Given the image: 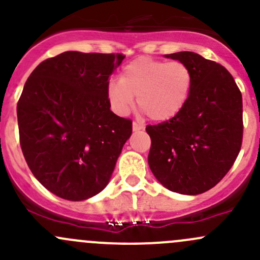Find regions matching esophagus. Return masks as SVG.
Segmentation results:
<instances>
[{
  "instance_id": "34e87169",
  "label": "esophagus",
  "mask_w": 260,
  "mask_h": 260,
  "mask_svg": "<svg viewBox=\"0 0 260 260\" xmlns=\"http://www.w3.org/2000/svg\"><path fill=\"white\" fill-rule=\"evenodd\" d=\"M145 128V125L141 124V123L133 122V131H142Z\"/></svg>"
}]
</instances>
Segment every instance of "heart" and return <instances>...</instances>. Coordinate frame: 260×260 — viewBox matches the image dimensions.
I'll list each match as a JSON object with an SVG mask.
<instances>
[{
  "label": "heart",
  "instance_id": "heart-1",
  "mask_svg": "<svg viewBox=\"0 0 260 260\" xmlns=\"http://www.w3.org/2000/svg\"><path fill=\"white\" fill-rule=\"evenodd\" d=\"M192 88V74L181 61H164L142 56L123 68L120 80L107 85L112 111L125 115L137 104L156 122L170 120L182 111Z\"/></svg>",
  "mask_w": 260,
  "mask_h": 260
}]
</instances>
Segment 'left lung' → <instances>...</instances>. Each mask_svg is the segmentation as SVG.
<instances>
[{"mask_svg": "<svg viewBox=\"0 0 260 260\" xmlns=\"http://www.w3.org/2000/svg\"><path fill=\"white\" fill-rule=\"evenodd\" d=\"M187 65L192 88L176 117L147 125L148 165L166 188L199 195L234 165L243 141L242 93L222 65L191 51L165 55Z\"/></svg>", "mask_w": 260, "mask_h": 260, "instance_id": "1", "label": "left lung"}]
</instances>
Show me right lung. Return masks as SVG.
Returning <instances> with one entry per match:
<instances>
[{
	"instance_id": "right-lung-1",
	"label": "right lung",
	"mask_w": 260,
	"mask_h": 260,
	"mask_svg": "<svg viewBox=\"0 0 260 260\" xmlns=\"http://www.w3.org/2000/svg\"><path fill=\"white\" fill-rule=\"evenodd\" d=\"M122 54L67 51L44 60L17 103L20 145L27 166L50 192L81 201L111 180L132 120L111 111L109 77Z\"/></svg>"
}]
</instances>
